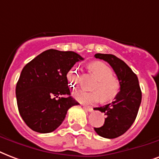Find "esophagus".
<instances>
[{
  "mask_svg": "<svg viewBox=\"0 0 159 159\" xmlns=\"http://www.w3.org/2000/svg\"><path fill=\"white\" fill-rule=\"evenodd\" d=\"M83 108H84L86 111H89V112H91L93 111V108L91 107H86V106H84L83 107Z\"/></svg>",
  "mask_w": 159,
  "mask_h": 159,
  "instance_id": "obj_1",
  "label": "esophagus"
}]
</instances>
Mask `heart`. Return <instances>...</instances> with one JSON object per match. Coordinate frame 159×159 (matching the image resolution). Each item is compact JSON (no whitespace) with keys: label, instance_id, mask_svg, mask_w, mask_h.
I'll use <instances>...</instances> for the list:
<instances>
[{"label":"heart","instance_id":"1","mask_svg":"<svg viewBox=\"0 0 159 159\" xmlns=\"http://www.w3.org/2000/svg\"><path fill=\"white\" fill-rule=\"evenodd\" d=\"M90 70L98 79L97 84L94 87V92H86L84 90H78L75 93V97L82 103L94 105L101 101H111L120 92V84L117 79L113 77V71L108 65L101 62H95L90 65ZM69 80L74 86L80 84V73L77 68L70 70L68 75Z\"/></svg>","mask_w":159,"mask_h":159}]
</instances>
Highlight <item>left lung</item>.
<instances>
[{
	"label": "left lung",
	"instance_id": "left-lung-1",
	"mask_svg": "<svg viewBox=\"0 0 159 159\" xmlns=\"http://www.w3.org/2000/svg\"><path fill=\"white\" fill-rule=\"evenodd\" d=\"M95 58L103 59L112 67L120 82V89L111 103L94 108L107 116L103 126L94 129L102 138H118L129 129L138 115L142 101L138 76L125 62L113 54L96 53Z\"/></svg>",
	"mask_w": 159,
	"mask_h": 159
}]
</instances>
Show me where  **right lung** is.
<instances>
[{
    "label": "right lung",
    "instance_id": "right-lung-1",
    "mask_svg": "<svg viewBox=\"0 0 159 159\" xmlns=\"http://www.w3.org/2000/svg\"><path fill=\"white\" fill-rule=\"evenodd\" d=\"M83 59L73 51L48 49L22 69L16 86V102L21 118L34 132H53L68 110L79 105L70 96L67 74Z\"/></svg>",
    "mask_w": 159,
    "mask_h": 159
}]
</instances>
